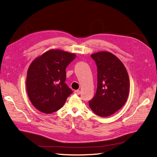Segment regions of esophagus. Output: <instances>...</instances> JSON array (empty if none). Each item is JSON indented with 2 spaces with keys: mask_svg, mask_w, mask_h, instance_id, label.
Returning <instances> with one entry per match:
<instances>
[{
  "mask_svg": "<svg viewBox=\"0 0 157 157\" xmlns=\"http://www.w3.org/2000/svg\"><path fill=\"white\" fill-rule=\"evenodd\" d=\"M75 94H77V95H79V94H80V90H75Z\"/></svg>",
  "mask_w": 157,
  "mask_h": 157,
  "instance_id": "1",
  "label": "esophagus"
}]
</instances>
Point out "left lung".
Segmentation results:
<instances>
[{"label":"left lung","mask_w":157,"mask_h":157,"mask_svg":"<svg viewBox=\"0 0 157 157\" xmlns=\"http://www.w3.org/2000/svg\"><path fill=\"white\" fill-rule=\"evenodd\" d=\"M91 57L98 68V86L89 106L97 115L107 117L125 104L129 94V77L124 64L110 52H99Z\"/></svg>","instance_id":"8db88e82"}]
</instances>
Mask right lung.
Wrapping results in <instances>:
<instances>
[{
	"instance_id": "1",
	"label": "right lung",
	"mask_w": 157,
	"mask_h": 157,
	"mask_svg": "<svg viewBox=\"0 0 157 157\" xmlns=\"http://www.w3.org/2000/svg\"><path fill=\"white\" fill-rule=\"evenodd\" d=\"M76 55L59 49H52L37 57L27 71L26 88L34 107L50 114L63 107L73 93L67 84L65 69Z\"/></svg>"
}]
</instances>
